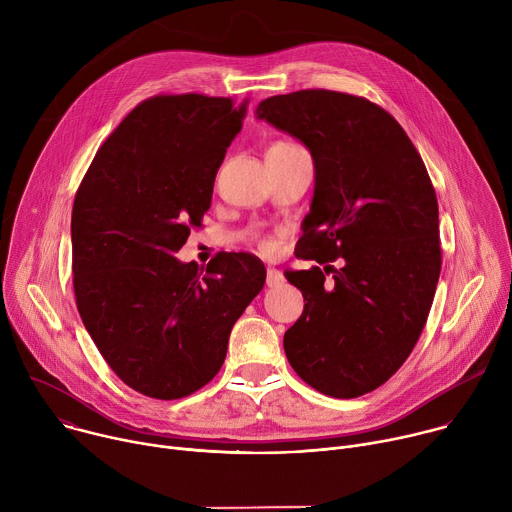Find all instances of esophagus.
I'll use <instances>...</instances> for the list:
<instances>
[{
  "mask_svg": "<svg viewBox=\"0 0 512 512\" xmlns=\"http://www.w3.org/2000/svg\"><path fill=\"white\" fill-rule=\"evenodd\" d=\"M283 281H285V279H283V273H281V271H277V269H273V267L267 269V277H265L267 287H279Z\"/></svg>",
  "mask_w": 512,
  "mask_h": 512,
  "instance_id": "34e87169",
  "label": "esophagus"
}]
</instances>
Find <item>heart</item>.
<instances>
[{"label": "heart", "instance_id": "1", "mask_svg": "<svg viewBox=\"0 0 512 512\" xmlns=\"http://www.w3.org/2000/svg\"><path fill=\"white\" fill-rule=\"evenodd\" d=\"M275 148H289V145H296V143H289V141H279V143H273ZM259 245H261V249H265V251H269V249H273V241L271 239H259Z\"/></svg>", "mask_w": 512, "mask_h": 512}]
</instances>
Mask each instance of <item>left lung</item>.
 <instances>
[{
    "mask_svg": "<svg viewBox=\"0 0 512 512\" xmlns=\"http://www.w3.org/2000/svg\"><path fill=\"white\" fill-rule=\"evenodd\" d=\"M257 117L298 137L316 186L287 271L304 312L283 336L291 367L316 391L354 399L387 383L411 354L442 269L437 198L415 145L364 97L304 89L259 103ZM343 259L334 270L330 260ZM332 270L334 282L324 284Z\"/></svg>",
    "mask_w": 512,
    "mask_h": 512,
    "instance_id": "8db88e82",
    "label": "left lung"
}]
</instances>
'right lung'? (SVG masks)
Here are the masks:
<instances>
[{
    "label": "right lung",
    "instance_id": "1",
    "mask_svg": "<svg viewBox=\"0 0 512 512\" xmlns=\"http://www.w3.org/2000/svg\"><path fill=\"white\" fill-rule=\"evenodd\" d=\"M247 103L145 99L105 139L72 204L79 314L111 371L145 397L182 399L212 381L263 289L251 253H218L206 271L174 257L210 208Z\"/></svg>",
    "mask_w": 512,
    "mask_h": 512
}]
</instances>
